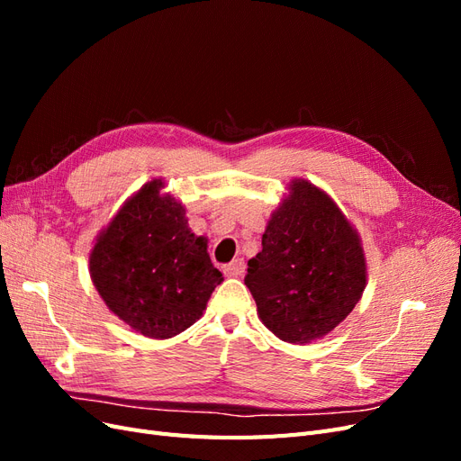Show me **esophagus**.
<instances>
[{"label":"esophagus","instance_id":"obj_1","mask_svg":"<svg viewBox=\"0 0 461 461\" xmlns=\"http://www.w3.org/2000/svg\"><path fill=\"white\" fill-rule=\"evenodd\" d=\"M222 273H225L227 276H240L244 273V261L234 259V261L227 263L225 267H222Z\"/></svg>","mask_w":461,"mask_h":461}]
</instances>
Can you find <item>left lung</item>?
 <instances>
[{
    "instance_id": "obj_1",
    "label": "left lung",
    "mask_w": 461,
    "mask_h": 461,
    "mask_svg": "<svg viewBox=\"0 0 461 461\" xmlns=\"http://www.w3.org/2000/svg\"><path fill=\"white\" fill-rule=\"evenodd\" d=\"M248 261L244 285L261 323L292 344L323 339L350 315L367 285L357 230L327 192L296 178Z\"/></svg>"
}]
</instances>
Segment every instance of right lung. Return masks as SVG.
Listing matches in <instances>:
<instances>
[{
	"label": "right lung",
	"instance_id": "obj_1",
	"mask_svg": "<svg viewBox=\"0 0 461 461\" xmlns=\"http://www.w3.org/2000/svg\"><path fill=\"white\" fill-rule=\"evenodd\" d=\"M153 178L97 234L90 276L107 308L134 332L171 339L202 317L222 275L207 239L188 229L186 209Z\"/></svg>",
	"mask_w": 461,
	"mask_h": 461
}]
</instances>
